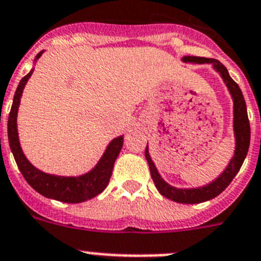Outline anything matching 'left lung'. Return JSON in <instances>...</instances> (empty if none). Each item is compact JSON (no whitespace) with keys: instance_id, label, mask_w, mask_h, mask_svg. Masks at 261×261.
I'll list each match as a JSON object with an SVG mask.
<instances>
[{"instance_id":"1","label":"left lung","mask_w":261,"mask_h":261,"mask_svg":"<svg viewBox=\"0 0 261 261\" xmlns=\"http://www.w3.org/2000/svg\"><path fill=\"white\" fill-rule=\"evenodd\" d=\"M182 60L185 63L192 64H213L215 70L220 74V76L224 81L227 88L229 89L230 96L233 98V130H234L236 137L234 155L230 159L229 164L224 169V172L217 179L213 180L209 185L198 188H175L173 186L168 185L160 177L155 164L151 160L150 153H148V146H146L145 156L148 163V166H150L151 178H152L156 188H158V191L161 195L179 203H200L203 202V201L212 200V198L220 195L229 186V183L236 177L238 170L241 169L250 146V123L244 95H242L238 84L230 78L227 68L220 61L215 60V59L197 58V56H185Z\"/></svg>"}]
</instances>
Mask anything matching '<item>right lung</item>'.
<instances>
[{"label":"right lung","mask_w":261,"mask_h":261,"mask_svg":"<svg viewBox=\"0 0 261 261\" xmlns=\"http://www.w3.org/2000/svg\"><path fill=\"white\" fill-rule=\"evenodd\" d=\"M43 51L39 52L36 56V60L41 58ZM34 69H32L20 81L15 92L14 101H12L11 111L9 114V121H7V135H9L10 148L12 151L17 168L21 172L23 177L29 183L32 188L41 193L42 196L54 200L61 201L68 203H78L83 201L91 200L92 197L100 195L106 186L109 185L111 174H113L114 163L123 147V136L114 138L109 143L108 148L103 152L102 158L97 163V165L91 170L79 177H61V175H52L41 172L39 169L34 168L20 147L19 136H17L16 116L17 109L20 105V98L23 95V89L27 82L31 78Z\"/></svg>","instance_id":"add662e5"}]
</instances>
